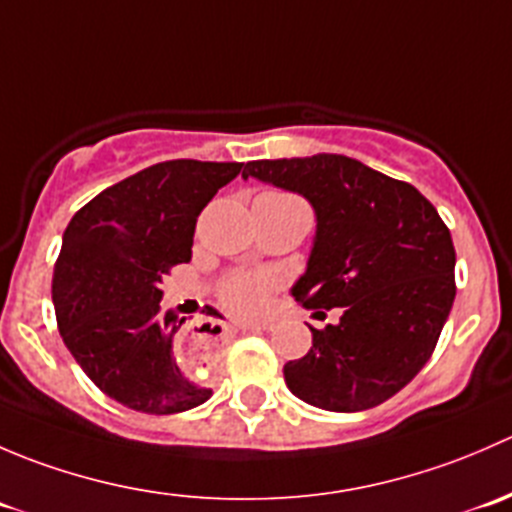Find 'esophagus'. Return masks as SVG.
<instances>
[{
    "label": "esophagus",
    "instance_id": "34e87169",
    "mask_svg": "<svg viewBox=\"0 0 512 512\" xmlns=\"http://www.w3.org/2000/svg\"><path fill=\"white\" fill-rule=\"evenodd\" d=\"M242 329H245V332H265L267 324H245Z\"/></svg>",
    "mask_w": 512,
    "mask_h": 512
}]
</instances>
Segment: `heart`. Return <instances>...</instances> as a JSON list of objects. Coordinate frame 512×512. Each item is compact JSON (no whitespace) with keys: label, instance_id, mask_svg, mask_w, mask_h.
<instances>
[{"label":"heart","instance_id":"1","mask_svg":"<svg viewBox=\"0 0 512 512\" xmlns=\"http://www.w3.org/2000/svg\"><path fill=\"white\" fill-rule=\"evenodd\" d=\"M277 277L272 272H232L220 282V302L242 319L260 317L270 302Z\"/></svg>","mask_w":512,"mask_h":512}]
</instances>
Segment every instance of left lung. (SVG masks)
Segmentation results:
<instances>
[{"mask_svg":"<svg viewBox=\"0 0 512 512\" xmlns=\"http://www.w3.org/2000/svg\"><path fill=\"white\" fill-rule=\"evenodd\" d=\"M242 178L309 200L317 232L292 297L309 309L344 307L337 324L309 327V352L285 364L289 391L342 414L384 404L431 359L451 314L456 250L446 223L414 185L337 153L250 160Z\"/></svg>","mask_w":512,"mask_h":512,"instance_id":"left-lung-1","label":"left lung"}]
</instances>
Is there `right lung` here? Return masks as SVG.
<instances>
[{"instance_id": "obj_1", "label": "right lung", "mask_w": 512, "mask_h": 512, "mask_svg": "<svg viewBox=\"0 0 512 512\" xmlns=\"http://www.w3.org/2000/svg\"><path fill=\"white\" fill-rule=\"evenodd\" d=\"M240 170L165 160L98 193L66 227L51 280L61 339L98 389L128 409L168 416L213 396L180 366L185 317L160 312V282L190 262L198 215Z\"/></svg>"}]
</instances>
